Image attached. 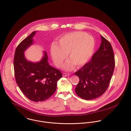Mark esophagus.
<instances>
[{"mask_svg":"<svg viewBox=\"0 0 131 131\" xmlns=\"http://www.w3.org/2000/svg\"><path fill=\"white\" fill-rule=\"evenodd\" d=\"M70 75L69 73H63V77H67Z\"/></svg>","mask_w":131,"mask_h":131,"instance_id":"obj_1","label":"esophagus"}]
</instances>
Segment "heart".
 <instances>
[{
    "mask_svg": "<svg viewBox=\"0 0 131 131\" xmlns=\"http://www.w3.org/2000/svg\"><path fill=\"white\" fill-rule=\"evenodd\" d=\"M95 46L94 38L87 34L75 31L62 36L59 41V46L52 44L50 54L55 65L60 67L68 54L70 61L63 66L70 70L74 66L79 68L84 66L91 58Z\"/></svg>",
    "mask_w": 131,
    "mask_h": 131,
    "instance_id": "obj_1",
    "label": "heart"
}]
</instances>
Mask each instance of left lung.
Here are the masks:
<instances>
[{"label":"left lung","instance_id":"obj_1","mask_svg":"<svg viewBox=\"0 0 131 131\" xmlns=\"http://www.w3.org/2000/svg\"><path fill=\"white\" fill-rule=\"evenodd\" d=\"M99 49L91 60L75 72L79 79L75 91L82 99L90 100L107 91L115 66V57L110 42L103 36Z\"/></svg>","mask_w":131,"mask_h":131}]
</instances>
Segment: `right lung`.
Here are the masks:
<instances>
[{
  "label": "right lung",
  "instance_id": "add662e5",
  "mask_svg": "<svg viewBox=\"0 0 131 131\" xmlns=\"http://www.w3.org/2000/svg\"><path fill=\"white\" fill-rule=\"evenodd\" d=\"M36 33V31L32 32L17 47L13 64L16 82L19 89L29 100L38 102L45 101L54 93L62 73L49 64L45 51L39 62L34 63L26 60L24 51L32 45Z\"/></svg>",
  "mask_w": 131,
  "mask_h": 131
}]
</instances>
